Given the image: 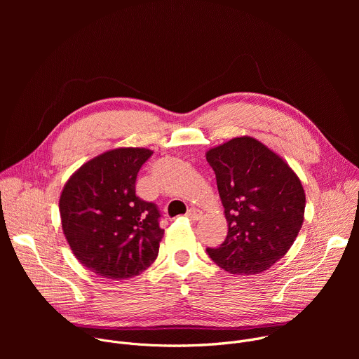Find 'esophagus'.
I'll list each match as a JSON object with an SVG mask.
<instances>
[{
	"instance_id": "1",
	"label": "esophagus",
	"mask_w": 359,
	"mask_h": 359,
	"mask_svg": "<svg viewBox=\"0 0 359 359\" xmlns=\"http://www.w3.org/2000/svg\"><path fill=\"white\" fill-rule=\"evenodd\" d=\"M186 216H187V219H190V220H193V222H197V220L201 219V212L193 208V209H190V210L187 212Z\"/></svg>"
}]
</instances>
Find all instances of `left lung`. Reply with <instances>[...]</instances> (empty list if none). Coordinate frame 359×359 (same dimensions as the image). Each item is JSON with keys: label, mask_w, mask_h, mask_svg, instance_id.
Here are the masks:
<instances>
[{"label": "left lung", "mask_w": 359, "mask_h": 359, "mask_svg": "<svg viewBox=\"0 0 359 359\" xmlns=\"http://www.w3.org/2000/svg\"><path fill=\"white\" fill-rule=\"evenodd\" d=\"M224 208L229 233L208 248L223 270L251 276L269 270L295 241L305 210V193L288 163L260 140L234 137L206 151Z\"/></svg>", "instance_id": "left-lung-1"}]
</instances>
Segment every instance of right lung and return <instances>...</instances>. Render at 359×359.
Listing matches in <instances>:
<instances>
[{
  "label": "right lung",
  "instance_id": "add662e5",
  "mask_svg": "<svg viewBox=\"0 0 359 359\" xmlns=\"http://www.w3.org/2000/svg\"><path fill=\"white\" fill-rule=\"evenodd\" d=\"M151 153L144 147L108 150L83 163L62 189L65 238L76 260L104 278L139 276L159 254L161 213L135 189Z\"/></svg>",
  "mask_w": 359,
  "mask_h": 359
}]
</instances>
